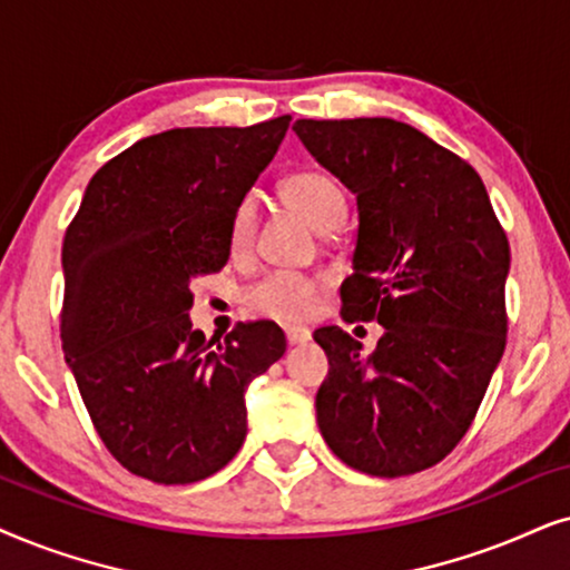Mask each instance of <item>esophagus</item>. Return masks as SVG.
<instances>
[{"label":"esophagus","instance_id":"esophagus-1","mask_svg":"<svg viewBox=\"0 0 570 570\" xmlns=\"http://www.w3.org/2000/svg\"><path fill=\"white\" fill-rule=\"evenodd\" d=\"M309 338H313V336H309L307 328H286V341H289V346L307 344Z\"/></svg>","mask_w":570,"mask_h":570}]
</instances>
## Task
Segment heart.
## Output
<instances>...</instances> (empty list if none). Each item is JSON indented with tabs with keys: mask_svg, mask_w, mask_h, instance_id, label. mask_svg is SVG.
<instances>
[{
	"mask_svg": "<svg viewBox=\"0 0 570 570\" xmlns=\"http://www.w3.org/2000/svg\"><path fill=\"white\" fill-rule=\"evenodd\" d=\"M286 206L297 210L305 222L317 232H331L344 222L346 195L331 174L299 171L292 174L281 185ZM257 229V200L245 195L234 208L229 222V247L234 255H245L253 247ZM317 297V281L299 276V273H271L247 294L249 307L261 315H268L281 323H302L313 313Z\"/></svg>",
	"mask_w": 570,
	"mask_h": 570,
	"instance_id": "heart-1",
	"label": "heart"
}]
</instances>
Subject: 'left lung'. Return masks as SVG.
Wrapping results in <instances>:
<instances>
[{
    "instance_id": "1",
    "label": "left lung",
    "mask_w": 570,
    "mask_h": 570,
    "mask_svg": "<svg viewBox=\"0 0 570 570\" xmlns=\"http://www.w3.org/2000/svg\"><path fill=\"white\" fill-rule=\"evenodd\" d=\"M292 130L356 195L344 317L383 325L370 354L338 325L313 333L331 364L317 428L356 472H422L466 435L503 356L508 239L480 174L412 125L297 119Z\"/></svg>"
}]
</instances>
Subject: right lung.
<instances>
[{"instance_id":"1","label":"right lung","mask_w":570,"mask_h":570,"mask_svg":"<svg viewBox=\"0 0 570 570\" xmlns=\"http://www.w3.org/2000/svg\"><path fill=\"white\" fill-rule=\"evenodd\" d=\"M289 121L138 140L94 174L65 234V362L106 449L150 482H200L229 464L247 435L245 391L286 352L268 321L206 341L189 284L229 261L234 208Z\"/></svg>"}]
</instances>
